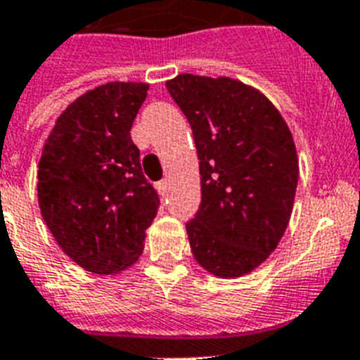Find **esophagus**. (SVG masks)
Wrapping results in <instances>:
<instances>
[{
  "label": "esophagus",
  "mask_w": 360,
  "mask_h": 360,
  "mask_svg": "<svg viewBox=\"0 0 360 360\" xmlns=\"http://www.w3.org/2000/svg\"><path fill=\"white\" fill-rule=\"evenodd\" d=\"M157 188H159L160 194H166V192H168V181L166 179L159 181V183H157Z\"/></svg>",
  "instance_id": "obj_1"
}]
</instances>
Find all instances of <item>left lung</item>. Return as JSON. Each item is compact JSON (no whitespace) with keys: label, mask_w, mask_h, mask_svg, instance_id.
I'll return each instance as SVG.
<instances>
[{"label":"left lung","mask_w":360,"mask_h":360,"mask_svg":"<svg viewBox=\"0 0 360 360\" xmlns=\"http://www.w3.org/2000/svg\"><path fill=\"white\" fill-rule=\"evenodd\" d=\"M166 89L200 159L201 205L186 224L192 255L216 277L246 276L290 221L300 177L290 129L261 90L238 79L179 74Z\"/></svg>","instance_id":"left-lung-1"}]
</instances>
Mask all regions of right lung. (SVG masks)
Segmentation results:
<instances>
[{
	"label": "right lung",
	"instance_id": "right-lung-1",
	"mask_svg": "<svg viewBox=\"0 0 360 360\" xmlns=\"http://www.w3.org/2000/svg\"><path fill=\"white\" fill-rule=\"evenodd\" d=\"M148 83L110 81L55 120L38 162V207L58 248L83 270L116 276L139 261L159 195L131 127Z\"/></svg>",
	"mask_w": 360,
	"mask_h": 360
}]
</instances>
